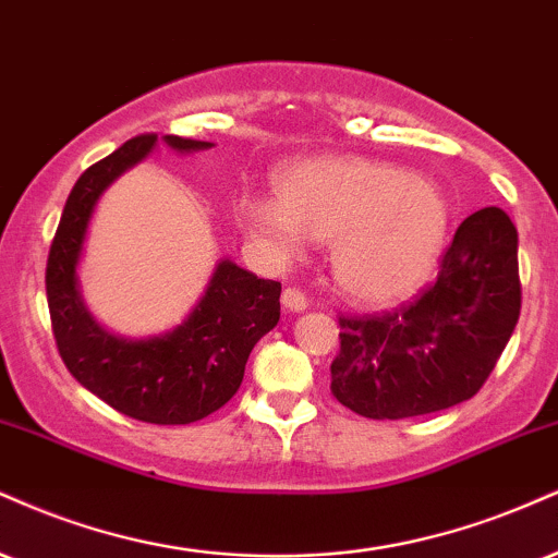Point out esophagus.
I'll list each match as a JSON object with an SVG mask.
<instances>
[{"label":"esophagus","mask_w":558,"mask_h":558,"mask_svg":"<svg viewBox=\"0 0 558 558\" xmlns=\"http://www.w3.org/2000/svg\"><path fill=\"white\" fill-rule=\"evenodd\" d=\"M283 306L288 308V312H304V308L308 306V301H306L304 293L299 291V288L288 286L283 291Z\"/></svg>","instance_id":"1"}]
</instances>
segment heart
<instances>
[{"label":"heart","instance_id":"1","mask_svg":"<svg viewBox=\"0 0 558 558\" xmlns=\"http://www.w3.org/2000/svg\"><path fill=\"white\" fill-rule=\"evenodd\" d=\"M270 197H244L239 218L280 257L306 236L332 241L338 286L361 304H389L434 270L449 231L445 192L402 166L359 156H319L286 166Z\"/></svg>","mask_w":558,"mask_h":558}]
</instances>
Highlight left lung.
Here are the masks:
<instances>
[{
  "label": "left lung",
  "mask_w": 558,
  "mask_h": 558,
  "mask_svg": "<svg viewBox=\"0 0 558 558\" xmlns=\"http://www.w3.org/2000/svg\"><path fill=\"white\" fill-rule=\"evenodd\" d=\"M517 228L499 207L468 215L439 275L395 312L340 314L332 395L353 413L398 421L471 400L520 319Z\"/></svg>",
  "instance_id": "left-lung-1"
}]
</instances>
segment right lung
Segmentation results:
<instances>
[{
	"label": "right lung",
	"instance_id": "add662e5",
	"mask_svg": "<svg viewBox=\"0 0 558 558\" xmlns=\"http://www.w3.org/2000/svg\"><path fill=\"white\" fill-rule=\"evenodd\" d=\"M179 153L213 147L166 134ZM158 134H137L93 163L66 197L46 262L51 330L64 366L113 411L158 426L205 418L236 395L252 348L280 319V283L220 259L190 317L158 338L126 340L106 332L80 296L77 262L100 194L147 158Z\"/></svg>",
	"mask_w": 558,
	"mask_h": 558
}]
</instances>
